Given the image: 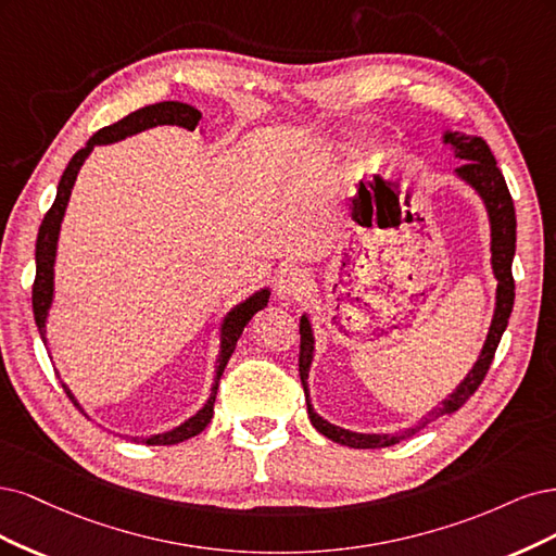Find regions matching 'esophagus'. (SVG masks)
Listing matches in <instances>:
<instances>
[{"instance_id":"1","label":"esophagus","mask_w":556,"mask_h":556,"mask_svg":"<svg viewBox=\"0 0 556 556\" xmlns=\"http://www.w3.org/2000/svg\"><path fill=\"white\" fill-rule=\"evenodd\" d=\"M312 286V277L309 273H304L302 267H286L281 270L279 279H277V291L283 298H291V300H300L307 295Z\"/></svg>"}]
</instances>
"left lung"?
Masks as SVG:
<instances>
[{
    "mask_svg": "<svg viewBox=\"0 0 556 556\" xmlns=\"http://www.w3.org/2000/svg\"><path fill=\"white\" fill-rule=\"evenodd\" d=\"M445 142H451L455 148V156L464 164L457 168V175L464 177L485 201L488 214H490V224H492V267H494V277L498 281L496 286V309L492 326L485 339V346L480 351L478 363L469 371L467 379H464L457 390L447 397L441 406H437L432 414L422 418L414 429H408L404 434H357L349 432V429L334 427L328 420L320 418L316 410L312 408L309 402V392H307V376H309V365L314 357V337H312V326L309 320L302 316L300 320V381L304 388V397H307V414L312 425L318 429L320 434L328 437L334 443H342L349 447H381V445H392L400 443L402 439L416 434L418 429H422L429 420H434L439 416L455 414L457 408L467 404V400L478 390V386L485 379L490 365L494 361L496 346L501 342V334H504L508 318L513 312V302H515V279H513V256H515V205L510 199L508 185L504 180V173L498 170L496 159L490 150V146L478 136H459L447 131Z\"/></svg>",
    "mask_w": 556,
    "mask_h": 556,
    "instance_id": "left-lung-1",
    "label": "left lung"
}]
</instances>
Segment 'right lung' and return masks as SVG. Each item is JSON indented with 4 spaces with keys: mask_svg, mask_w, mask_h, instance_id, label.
<instances>
[{
    "mask_svg": "<svg viewBox=\"0 0 556 556\" xmlns=\"http://www.w3.org/2000/svg\"><path fill=\"white\" fill-rule=\"evenodd\" d=\"M199 122H201V113L193 109L189 103H180V101H161L154 105H146V109L134 111L127 117H122L115 124H109V127L99 129L92 138L87 140V146L83 150H78L74 156H71L68 166L62 175L60 187H58V195H55V203L50 205V210L46 212V217L41 222L39 228V238H37V277H34V286H31V309H34V320H37V326L41 330V337L46 332V316L50 309V302H52V265H55V252H58V238H60V224L64 217V210L68 203V195L71 189H74V182L78 177V170L83 166V161L87 159V154L94 150V146H105V142H115L122 140L127 136H134L138 131H146L152 127H159V124H175V127H185L189 131L199 129ZM267 298H270V291H261L256 295L249 298L247 302L238 304L236 309H232L224 326H222V353H219V365H217V376H214V386H212V395L207 400V404L195 414L193 418H189L187 422H182L180 427L170 429V432L164 434H156L146 439L148 445H173V443H182L195 434H201L203 429L207 427V422L212 420L214 414V400H217V390H219V379L226 369L228 357L236 351L238 339L244 330V326L252 320V316L256 312H261ZM43 344H46V337H43ZM66 397L76 402V397L71 395L68 388L62 383ZM80 408V406H78ZM140 441V439H134Z\"/></svg>",
    "mask_w": 556,
    "mask_h": 556,
    "instance_id": "add662e5",
    "label": "right lung"
}]
</instances>
